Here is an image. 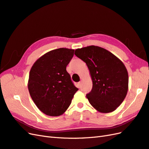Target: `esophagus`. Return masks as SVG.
<instances>
[{
	"instance_id": "34e87169",
	"label": "esophagus",
	"mask_w": 149,
	"mask_h": 149,
	"mask_svg": "<svg viewBox=\"0 0 149 149\" xmlns=\"http://www.w3.org/2000/svg\"><path fill=\"white\" fill-rule=\"evenodd\" d=\"M78 84H79V86L80 87V86H81V84H82V82H79L78 83Z\"/></svg>"
}]
</instances>
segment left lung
Masks as SVG:
<instances>
[{
  "instance_id": "left-lung-1",
  "label": "left lung",
  "mask_w": 149,
  "mask_h": 149,
  "mask_svg": "<svg viewBox=\"0 0 149 149\" xmlns=\"http://www.w3.org/2000/svg\"><path fill=\"white\" fill-rule=\"evenodd\" d=\"M86 62L92 81L86 97L92 107L101 113L114 111L125 99L129 88L126 67L112 53L99 46L90 45L75 50Z\"/></svg>"
}]
</instances>
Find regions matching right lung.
Instances as JSON below:
<instances>
[{"label": "right lung", "instance_id": "obj_1", "mask_svg": "<svg viewBox=\"0 0 149 149\" xmlns=\"http://www.w3.org/2000/svg\"><path fill=\"white\" fill-rule=\"evenodd\" d=\"M74 50L59 48L39 57L30 70L28 89L32 99L42 112L57 117L64 113L78 91L66 67Z\"/></svg>", "mask_w": 149, "mask_h": 149}]
</instances>
